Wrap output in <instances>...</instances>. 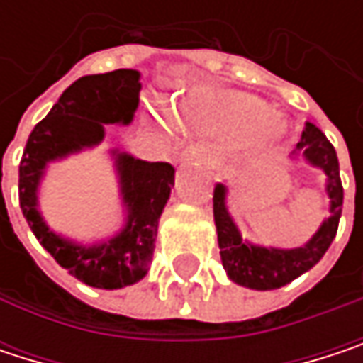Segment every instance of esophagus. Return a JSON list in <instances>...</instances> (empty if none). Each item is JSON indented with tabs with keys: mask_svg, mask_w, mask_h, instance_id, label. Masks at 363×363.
Here are the masks:
<instances>
[{
	"mask_svg": "<svg viewBox=\"0 0 363 363\" xmlns=\"http://www.w3.org/2000/svg\"><path fill=\"white\" fill-rule=\"evenodd\" d=\"M182 157L184 160H193V162H201V164L210 166V151L203 145H191V147H186L184 153H182Z\"/></svg>",
	"mask_w": 363,
	"mask_h": 363,
	"instance_id": "1",
	"label": "esophagus"
}]
</instances>
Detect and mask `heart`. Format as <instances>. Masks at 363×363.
Listing matches in <instances>:
<instances>
[{
  "mask_svg": "<svg viewBox=\"0 0 363 363\" xmlns=\"http://www.w3.org/2000/svg\"><path fill=\"white\" fill-rule=\"evenodd\" d=\"M186 121L206 136L240 138V147L254 153L273 149L286 132L271 107L246 92H208L186 111Z\"/></svg>",
  "mask_w": 363,
  "mask_h": 363,
  "instance_id": "b5f03b06",
  "label": "heart"
}]
</instances>
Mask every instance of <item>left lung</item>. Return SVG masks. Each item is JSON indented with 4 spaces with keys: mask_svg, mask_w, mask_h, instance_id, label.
Instances as JSON below:
<instances>
[{
    "mask_svg": "<svg viewBox=\"0 0 363 363\" xmlns=\"http://www.w3.org/2000/svg\"><path fill=\"white\" fill-rule=\"evenodd\" d=\"M303 155L309 162L320 166L328 174V195H330V218L324 220L320 231L311 238L309 244L294 248V250H277V248H258L242 242L227 208H225V184L214 189V223L218 231V248L220 260L227 275L246 288L252 290H275L322 260V256L330 248L342 212V182L338 174V157L332 143L324 136V132L307 123L303 132V140L298 143Z\"/></svg>",
    "mask_w": 363,
    "mask_h": 363,
    "instance_id": "obj_1",
    "label": "left lung"
}]
</instances>
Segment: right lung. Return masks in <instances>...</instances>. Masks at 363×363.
I'll use <instances>...</instances> for the list:
<instances>
[{
	"label": "right lung",
	"mask_w": 363,
	"mask_h": 363,
	"mask_svg": "<svg viewBox=\"0 0 363 363\" xmlns=\"http://www.w3.org/2000/svg\"><path fill=\"white\" fill-rule=\"evenodd\" d=\"M138 71L117 69L71 84L29 134L18 168V201L37 242L62 269L92 288L115 290L145 277L155 250L157 220L174 184V168L119 155L128 225L117 238L92 248L69 244L45 227L35 208V191L50 160L101 143L105 123H130L138 107Z\"/></svg>",
	"instance_id": "add662e5"
}]
</instances>
